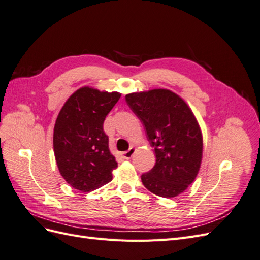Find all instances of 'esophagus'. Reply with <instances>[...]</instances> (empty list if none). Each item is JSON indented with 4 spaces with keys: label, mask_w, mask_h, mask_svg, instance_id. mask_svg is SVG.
Here are the masks:
<instances>
[{
    "label": "esophagus",
    "mask_w": 260,
    "mask_h": 260,
    "mask_svg": "<svg viewBox=\"0 0 260 260\" xmlns=\"http://www.w3.org/2000/svg\"><path fill=\"white\" fill-rule=\"evenodd\" d=\"M135 152H136V148L133 147V146H131L127 152H123V153H122L123 158H124V159H130L131 157L133 156V154H135Z\"/></svg>",
    "instance_id": "obj_1"
}]
</instances>
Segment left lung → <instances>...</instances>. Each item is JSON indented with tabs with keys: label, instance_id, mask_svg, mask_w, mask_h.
<instances>
[{
	"label": "left lung",
	"instance_id": "obj_1",
	"mask_svg": "<svg viewBox=\"0 0 260 260\" xmlns=\"http://www.w3.org/2000/svg\"><path fill=\"white\" fill-rule=\"evenodd\" d=\"M125 101L143 122L156 155L155 166L141 176L143 185L161 198H176L201 168L203 136L198 120L184 100L167 89L130 93Z\"/></svg>",
	"mask_w": 260,
	"mask_h": 260
}]
</instances>
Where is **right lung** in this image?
I'll use <instances>...</instances> for the list:
<instances>
[{
  "instance_id": "obj_1",
  "label": "right lung",
  "mask_w": 260,
  "mask_h": 260,
  "mask_svg": "<svg viewBox=\"0 0 260 260\" xmlns=\"http://www.w3.org/2000/svg\"><path fill=\"white\" fill-rule=\"evenodd\" d=\"M120 96L118 92L83 86L69 96L56 118L55 159L61 177L78 191L89 193L113 179L117 161L103 123Z\"/></svg>"
}]
</instances>
